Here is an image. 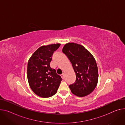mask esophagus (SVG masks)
Returning <instances> with one entry per match:
<instances>
[{"mask_svg":"<svg viewBox=\"0 0 125 125\" xmlns=\"http://www.w3.org/2000/svg\"><path fill=\"white\" fill-rule=\"evenodd\" d=\"M61 77H62V78H64V73L62 74L61 75Z\"/></svg>","mask_w":125,"mask_h":125,"instance_id":"1","label":"esophagus"}]
</instances>
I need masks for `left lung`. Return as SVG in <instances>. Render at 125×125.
I'll return each mask as SVG.
<instances>
[{"mask_svg": "<svg viewBox=\"0 0 125 125\" xmlns=\"http://www.w3.org/2000/svg\"><path fill=\"white\" fill-rule=\"evenodd\" d=\"M62 51L70 60L76 73L75 83L69 86L71 92L80 97L91 93L98 81V67L94 56L82 45L72 42L66 44Z\"/></svg>", "mask_w": 125, "mask_h": 125, "instance_id": "obj_1", "label": "left lung"}]
</instances>
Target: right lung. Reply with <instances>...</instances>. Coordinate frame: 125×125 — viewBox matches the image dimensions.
<instances>
[{
  "label": "right lung",
  "mask_w": 125,
  "mask_h": 125,
  "mask_svg": "<svg viewBox=\"0 0 125 125\" xmlns=\"http://www.w3.org/2000/svg\"><path fill=\"white\" fill-rule=\"evenodd\" d=\"M60 43L42 46L29 58L27 65V79L33 92L39 97L48 98L55 95L62 80L61 76L50 67L55 51Z\"/></svg>",
  "instance_id": "1"
}]
</instances>
